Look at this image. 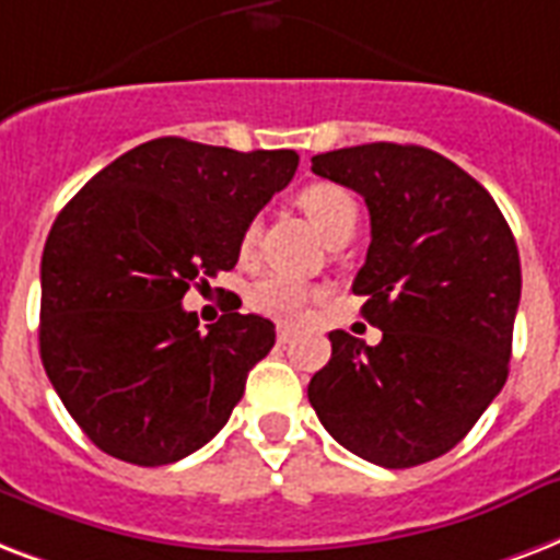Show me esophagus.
<instances>
[{
	"instance_id": "obj_1",
	"label": "esophagus",
	"mask_w": 560,
	"mask_h": 560,
	"mask_svg": "<svg viewBox=\"0 0 560 560\" xmlns=\"http://www.w3.org/2000/svg\"><path fill=\"white\" fill-rule=\"evenodd\" d=\"M292 339H294V329L280 324V327H277V345H289Z\"/></svg>"
}]
</instances>
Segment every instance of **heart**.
Masks as SVG:
<instances>
[{
	"instance_id": "heart-1",
	"label": "heart",
	"mask_w": 560,
	"mask_h": 560,
	"mask_svg": "<svg viewBox=\"0 0 560 560\" xmlns=\"http://www.w3.org/2000/svg\"><path fill=\"white\" fill-rule=\"evenodd\" d=\"M298 201L306 210L315 228H318L324 236H332V233L345 231V228H357L359 207L353 201V195L348 189H341L336 184H312L306 186ZM259 242V221H248L240 233V257L254 259ZM320 289L312 283H303L292 275H280V271H271V275L259 277L257 283L248 289V303L250 310L259 312V315H268V318L283 320V324H298V320L306 315L312 301H318Z\"/></svg>"
}]
</instances>
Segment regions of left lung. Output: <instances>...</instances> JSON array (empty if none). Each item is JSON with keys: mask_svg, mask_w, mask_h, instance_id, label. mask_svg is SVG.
I'll return each mask as SVG.
<instances>
[{"mask_svg": "<svg viewBox=\"0 0 560 560\" xmlns=\"http://www.w3.org/2000/svg\"><path fill=\"white\" fill-rule=\"evenodd\" d=\"M312 172L365 198L371 245L365 345L332 329V357L310 380L329 435L380 467L444 456L509 380L520 254L488 189L423 145L368 142L312 158Z\"/></svg>", "mask_w": 560, "mask_h": 560, "instance_id": "left-lung-1", "label": "left lung"}]
</instances>
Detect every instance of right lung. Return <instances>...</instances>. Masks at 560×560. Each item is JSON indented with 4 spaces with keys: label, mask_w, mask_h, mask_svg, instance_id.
I'll use <instances>...</instances> for the list:
<instances>
[{
    "label": "right lung",
    "mask_w": 560,
    "mask_h": 560,
    "mask_svg": "<svg viewBox=\"0 0 560 560\" xmlns=\"http://www.w3.org/2000/svg\"><path fill=\"white\" fill-rule=\"evenodd\" d=\"M298 154L142 142L60 210L40 262V359L102 453L172 465L215 438L275 348V324L231 312L207 332L180 306L240 259V233L294 177Z\"/></svg>",
    "instance_id": "add662e5"
}]
</instances>
